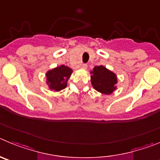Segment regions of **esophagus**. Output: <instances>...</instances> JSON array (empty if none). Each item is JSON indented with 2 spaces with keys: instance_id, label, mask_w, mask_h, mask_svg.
<instances>
[{
  "instance_id": "esophagus-1",
  "label": "esophagus",
  "mask_w": 160,
  "mask_h": 160,
  "mask_svg": "<svg viewBox=\"0 0 160 160\" xmlns=\"http://www.w3.org/2000/svg\"><path fill=\"white\" fill-rule=\"evenodd\" d=\"M81 68H83V69H86V68H88V64H83L81 65Z\"/></svg>"
}]
</instances>
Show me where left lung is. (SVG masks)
Segmentation results:
<instances>
[{
  "instance_id": "8db88e82",
  "label": "left lung",
  "mask_w": 160,
  "mask_h": 160,
  "mask_svg": "<svg viewBox=\"0 0 160 160\" xmlns=\"http://www.w3.org/2000/svg\"><path fill=\"white\" fill-rule=\"evenodd\" d=\"M91 76V82L96 91L108 95L116 89L117 78L116 74L109 71L103 66H96Z\"/></svg>"
}]
</instances>
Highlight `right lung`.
Here are the masks:
<instances>
[{"label":"right lung","instance_id":"obj_1","mask_svg":"<svg viewBox=\"0 0 160 160\" xmlns=\"http://www.w3.org/2000/svg\"><path fill=\"white\" fill-rule=\"evenodd\" d=\"M72 70L67 66L61 65L47 72V83L50 89L54 91H60L65 88L67 81L71 76Z\"/></svg>","mask_w":160,"mask_h":160}]
</instances>
